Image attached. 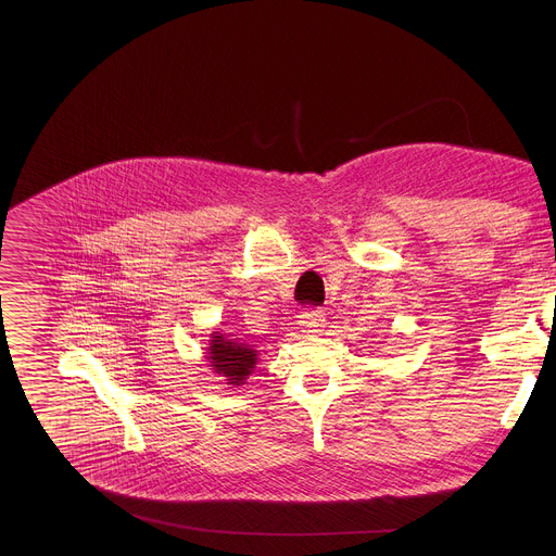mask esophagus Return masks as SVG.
<instances>
[{"mask_svg": "<svg viewBox=\"0 0 556 556\" xmlns=\"http://www.w3.org/2000/svg\"><path fill=\"white\" fill-rule=\"evenodd\" d=\"M326 324V312L321 307H307L299 314V326L305 332H319Z\"/></svg>", "mask_w": 556, "mask_h": 556, "instance_id": "obj_1", "label": "esophagus"}]
</instances>
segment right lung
Segmentation results:
<instances>
[{
  "label": "right lung",
  "instance_id": "1",
  "mask_svg": "<svg viewBox=\"0 0 556 556\" xmlns=\"http://www.w3.org/2000/svg\"><path fill=\"white\" fill-rule=\"evenodd\" d=\"M208 354L213 369L219 376H224L230 384H242L257 363L255 350L240 341H228L217 332L208 345Z\"/></svg>",
  "mask_w": 556,
  "mask_h": 556
}]
</instances>
